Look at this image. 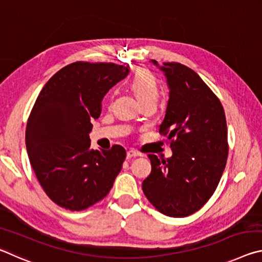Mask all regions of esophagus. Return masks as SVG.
<instances>
[{
	"label": "esophagus",
	"instance_id": "esophagus-1",
	"mask_svg": "<svg viewBox=\"0 0 262 262\" xmlns=\"http://www.w3.org/2000/svg\"><path fill=\"white\" fill-rule=\"evenodd\" d=\"M142 155L136 151V150H129V151H127V158H134V157H141Z\"/></svg>",
	"mask_w": 262,
	"mask_h": 262
}]
</instances>
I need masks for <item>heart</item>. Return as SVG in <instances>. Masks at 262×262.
Masks as SVG:
<instances>
[{
  "instance_id": "obj_1",
  "label": "heart",
  "mask_w": 262,
  "mask_h": 262,
  "mask_svg": "<svg viewBox=\"0 0 262 262\" xmlns=\"http://www.w3.org/2000/svg\"><path fill=\"white\" fill-rule=\"evenodd\" d=\"M130 88L134 91L140 103L145 100H157L158 98V84L154 75L147 69H140L132 78Z\"/></svg>"
}]
</instances>
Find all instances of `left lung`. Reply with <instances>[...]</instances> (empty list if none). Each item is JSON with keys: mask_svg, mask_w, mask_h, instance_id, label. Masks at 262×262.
Segmentation results:
<instances>
[{"mask_svg": "<svg viewBox=\"0 0 262 262\" xmlns=\"http://www.w3.org/2000/svg\"><path fill=\"white\" fill-rule=\"evenodd\" d=\"M170 94L159 133L170 140L172 156L148 155L151 173L142 183L150 203L162 214L186 217L209 200L227 164L225 113L199 75L178 62H164Z\"/></svg>", "mask_w": 262, "mask_h": 262, "instance_id": "left-lung-1", "label": "left lung"}]
</instances>
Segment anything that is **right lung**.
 <instances>
[{"label":"right lung","instance_id":"obj_1","mask_svg":"<svg viewBox=\"0 0 262 262\" xmlns=\"http://www.w3.org/2000/svg\"><path fill=\"white\" fill-rule=\"evenodd\" d=\"M128 66L74 62L50 78L26 125L30 163L47 196L64 209L84 210L106 196L126 150L90 149L92 119L107 91L127 76Z\"/></svg>","mask_w":262,"mask_h":262}]
</instances>
